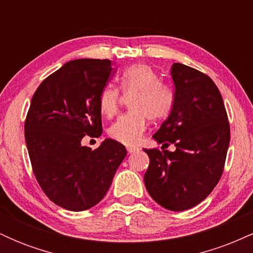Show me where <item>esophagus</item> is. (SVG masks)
I'll list each match as a JSON object with an SVG mask.
<instances>
[{"label": "esophagus", "instance_id": "34e87169", "mask_svg": "<svg viewBox=\"0 0 253 253\" xmlns=\"http://www.w3.org/2000/svg\"><path fill=\"white\" fill-rule=\"evenodd\" d=\"M138 150L139 149L136 146H127V151H128V153H134Z\"/></svg>", "mask_w": 253, "mask_h": 253}]
</instances>
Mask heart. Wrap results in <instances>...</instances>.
<instances>
[{
    "label": "heart",
    "instance_id": "1",
    "mask_svg": "<svg viewBox=\"0 0 253 253\" xmlns=\"http://www.w3.org/2000/svg\"><path fill=\"white\" fill-rule=\"evenodd\" d=\"M120 88L129 100L132 112L123 114L108 128L112 139L125 145H136L146 130L147 118L151 121L167 119L175 107V92L152 68L145 64H133L123 71ZM120 90L107 85L98 96V109L106 118L117 114L120 103Z\"/></svg>",
    "mask_w": 253,
    "mask_h": 253
}]
</instances>
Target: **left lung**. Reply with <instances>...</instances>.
Here are the masks:
<instances>
[{
  "mask_svg": "<svg viewBox=\"0 0 253 253\" xmlns=\"http://www.w3.org/2000/svg\"><path fill=\"white\" fill-rule=\"evenodd\" d=\"M175 107L153 138L163 146L145 150L149 169L145 187L169 211L195 207L221 178L231 132L221 94L210 76L175 63ZM173 143V153L165 147Z\"/></svg>",
  "mask_w": 253,
  "mask_h": 253,
  "instance_id": "1",
  "label": "left lung"
}]
</instances>
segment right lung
<instances>
[{
  "mask_svg": "<svg viewBox=\"0 0 253 253\" xmlns=\"http://www.w3.org/2000/svg\"><path fill=\"white\" fill-rule=\"evenodd\" d=\"M112 72L108 59L71 60L46 77L32 97L25 121L32 169L45 195L68 211L97 205L127 155L114 139L95 150L81 144L102 133L98 96Z\"/></svg>",
  "mask_w": 253,
  "mask_h": 253,
  "instance_id": "obj_1",
  "label": "right lung"
}]
</instances>
